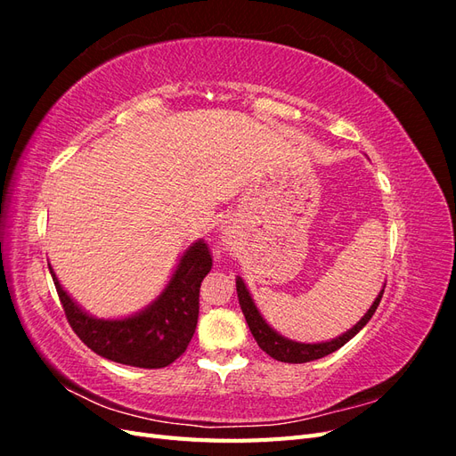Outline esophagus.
<instances>
[{"label": "esophagus", "instance_id": "34e87169", "mask_svg": "<svg viewBox=\"0 0 456 456\" xmlns=\"http://www.w3.org/2000/svg\"><path fill=\"white\" fill-rule=\"evenodd\" d=\"M228 245H232V241H228V240H226V247H228Z\"/></svg>", "mask_w": 456, "mask_h": 456}]
</instances>
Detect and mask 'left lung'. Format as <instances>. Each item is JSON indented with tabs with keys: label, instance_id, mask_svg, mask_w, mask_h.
<instances>
[{
	"label": "left lung",
	"instance_id": "obj_1",
	"mask_svg": "<svg viewBox=\"0 0 456 456\" xmlns=\"http://www.w3.org/2000/svg\"><path fill=\"white\" fill-rule=\"evenodd\" d=\"M384 287H386V283L382 285L380 293L377 295V298L370 305V308L365 312V315L352 329H348L346 333L338 335L337 338H330V340H325V342H314L312 344V342H297V340H291V338H285L273 327H270L266 323L265 317H262V314L258 312V308H256L255 300H253V297L249 293V289H247L245 281L240 278V275L236 278L240 306H241V312L245 315L247 325H249L256 344L270 357H273V360L283 362V363H306V362H314V360H320V357H325L329 354L337 352L338 348H342L344 344H346L350 338H354L357 333H360V330L369 323L372 314L377 312V308L380 305L382 293H384Z\"/></svg>",
	"mask_w": 456,
	"mask_h": 456
}]
</instances>
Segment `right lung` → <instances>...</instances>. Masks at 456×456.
Instances as JSON below:
<instances>
[{"label":"right lung","instance_id":"right-lung-1","mask_svg":"<svg viewBox=\"0 0 456 456\" xmlns=\"http://www.w3.org/2000/svg\"><path fill=\"white\" fill-rule=\"evenodd\" d=\"M211 266L213 258L205 241H194L178 258L163 291L146 308L118 320H102L86 312L64 291L51 265L49 272L68 323L94 354L123 365L161 369L184 354L196 333L200 285Z\"/></svg>","mask_w":456,"mask_h":456}]
</instances>
